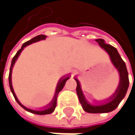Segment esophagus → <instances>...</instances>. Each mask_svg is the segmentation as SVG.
I'll return each instance as SVG.
<instances>
[{
  "label": "esophagus",
  "mask_w": 135,
  "mask_h": 135,
  "mask_svg": "<svg viewBox=\"0 0 135 135\" xmlns=\"http://www.w3.org/2000/svg\"><path fill=\"white\" fill-rule=\"evenodd\" d=\"M77 73H78V71H77L76 69H73V75H75Z\"/></svg>",
  "instance_id": "1"
}]
</instances>
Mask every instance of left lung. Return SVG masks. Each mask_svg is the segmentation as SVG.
Listing matches in <instances>:
<instances>
[{
	"instance_id": "8db88e82",
	"label": "left lung",
	"mask_w": 135,
	"mask_h": 135,
	"mask_svg": "<svg viewBox=\"0 0 135 135\" xmlns=\"http://www.w3.org/2000/svg\"><path fill=\"white\" fill-rule=\"evenodd\" d=\"M95 41L98 42L99 46L103 50L107 52L108 54L110 56L112 62L118 71L120 75V83L118 85V87L114 93V95L108 99L105 103L98 105H91L88 103L86 99H85L79 80L75 78V81L77 83L76 92L79 99V102L82 105V107L85 112L89 113H107L115 110L118 106L122 100L124 98L129 86L128 73L125 62L123 61L116 48L109 44H105V40L102 39H97L95 40Z\"/></svg>"
}]
</instances>
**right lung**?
Returning <instances> with one entry per match:
<instances>
[{"instance_id": "add662e5", "label": "right lung", "mask_w": 135, "mask_h": 135, "mask_svg": "<svg viewBox=\"0 0 135 135\" xmlns=\"http://www.w3.org/2000/svg\"><path fill=\"white\" fill-rule=\"evenodd\" d=\"M46 36L43 35V34H41V35H38V36L33 37V39H31L30 40H29V41H27V42L24 43V44L22 45L21 49L17 51V52L16 53V55H15V56H13V58L12 62H11V68H10L9 77H8V79H9V85H10V88H11V91H12L13 95V97H14L15 100L17 101V103H18V104H19V105H20V106L23 108H24L26 111H27V112H31V113H33V114H36V115H48V114H50V113H52V112H54L55 108H56V99H57V95H58L59 92H60V91L62 89V88L64 87V85H65V84H66V82L68 79H69V76H67V77H62V78L60 79V81H59L58 85H57V86H56V93H55L54 98H53V99L52 100V102H50V104L49 105H47L45 109L40 110V111H36V110L30 109V108H28L25 107L24 105H22V104L20 102V101L18 100V99L17 98V96H16V95H15V93H14V91H13V86H12V82H11V73H12V69L13 67V65H14V63H15L16 60H17L18 56H20L21 51L23 50V48H24V47H26V46H28V45H30V44H33V43H35V42L40 41V40H45V39H46Z\"/></svg>"}]
</instances>
